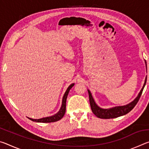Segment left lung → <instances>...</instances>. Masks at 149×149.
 Segmentation results:
<instances>
[{
  "label": "left lung",
  "mask_w": 149,
  "mask_h": 149,
  "mask_svg": "<svg viewBox=\"0 0 149 149\" xmlns=\"http://www.w3.org/2000/svg\"><path fill=\"white\" fill-rule=\"evenodd\" d=\"M146 82H147V77H146L145 79V84L144 85H143L142 89L141 90L140 93H139L137 98H136L133 102L127 105L122 106V107H114L112 108H109V109H103V108L98 107V106L96 104L94 100H93L91 93L88 90L90 105L93 114H94L97 117L102 118V119H110V118H115L122 116H123L127 114V113H129L130 111L135 107V105L137 104L141 96L142 95L143 89H144V87L145 86Z\"/></svg>",
  "instance_id": "8db88e82"
}]
</instances>
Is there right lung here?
I'll use <instances>...</instances> for the list:
<instances>
[{
    "label": "right lung",
    "instance_id": "1",
    "mask_svg": "<svg viewBox=\"0 0 149 149\" xmlns=\"http://www.w3.org/2000/svg\"><path fill=\"white\" fill-rule=\"evenodd\" d=\"M74 84H72L70 85L66 91H65V94L63 97V99H62V107L60 108V109L59 110V112L57 113L54 116H52L50 117H47V118H41V119H37V120H34V119H31V118H29V120H31L33 122H41V123H50V122H57L60 120H61L62 118L64 116L65 112V106H66V99H67V97L68 95V93L70 90L72 89V87L74 86Z\"/></svg>",
    "mask_w": 149,
    "mask_h": 149
}]
</instances>
